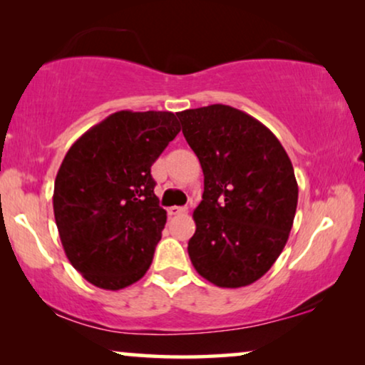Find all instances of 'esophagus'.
Wrapping results in <instances>:
<instances>
[{"instance_id": "esophagus-1", "label": "esophagus", "mask_w": 365, "mask_h": 365, "mask_svg": "<svg viewBox=\"0 0 365 365\" xmlns=\"http://www.w3.org/2000/svg\"><path fill=\"white\" fill-rule=\"evenodd\" d=\"M183 213H187V208H185V206H170V208H168V215L170 216H177Z\"/></svg>"}]
</instances>
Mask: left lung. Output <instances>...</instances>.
Listing matches in <instances>:
<instances>
[{
    "label": "left lung",
    "instance_id": "8db88e82",
    "mask_svg": "<svg viewBox=\"0 0 365 365\" xmlns=\"http://www.w3.org/2000/svg\"><path fill=\"white\" fill-rule=\"evenodd\" d=\"M205 175L188 255L222 288L254 284L284 251L298 185L280 140L247 113L210 105L177 113Z\"/></svg>",
    "mask_w": 365,
    "mask_h": 365
}]
</instances>
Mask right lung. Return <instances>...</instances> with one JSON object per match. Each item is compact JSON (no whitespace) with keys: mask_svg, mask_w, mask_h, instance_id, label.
Here are the masks:
<instances>
[{"mask_svg":"<svg viewBox=\"0 0 365 365\" xmlns=\"http://www.w3.org/2000/svg\"><path fill=\"white\" fill-rule=\"evenodd\" d=\"M180 129L170 111H118L65 155L53 215L70 264L95 287L121 290L150 267L167 221L150 167Z\"/></svg>","mask_w":365,"mask_h":365,"instance_id":"add662e5","label":"right lung"}]
</instances>
